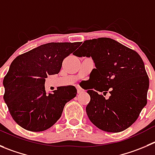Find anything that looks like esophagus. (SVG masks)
<instances>
[{"instance_id": "34e87169", "label": "esophagus", "mask_w": 155, "mask_h": 155, "mask_svg": "<svg viewBox=\"0 0 155 155\" xmlns=\"http://www.w3.org/2000/svg\"><path fill=\"white\" fill-rule=\"evenodd\" d=\"M77 91H78V94H81V93L84 92V89H82V88L79 85H78V86H77Z\"/></svg>"}]
</instances>
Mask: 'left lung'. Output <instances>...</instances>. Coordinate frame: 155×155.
<instances>
[{
    "mask_svg": "<svg viewBox=\"0 0 155 155\" xmlns=\"http://www.w3.org/2000/svg\"><path fill=\"white\" fill-rule=\"evenodd\" d=\"M91 57L96 68L90 74L91 101L86 112L91 123L108 132L128 129L147 104L149 79L145 64L134 50L110 38L84 42L75 54ZM110 97L105 99L100 92Z\"/></svg>",
    "mask_w": 155,
    "mask_h": 155,
    "instance_id": "obj_1",
    "label": "left lung"
}]
</instances>
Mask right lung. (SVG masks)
<instances>
[{
  "label": "right lung",
  "mask_w": 155,
  "mask_h": 155,
  "mask_svg": "<svg viewBox=\"0 0 155 155\" xmlns=\"http://www.w3.org/2000/svg\"><path fill=\"white\" fill-rule=\"evenodd\" d=\"M80 42H50L17 56L4 77V100L16 123L26 130L42 132L60 119L64 106L77 95L74 86L47 94L48 75L59 73L62 61Z\"/></svg>",
  "instance_id": "right-lung-1"
}]
</instances>
